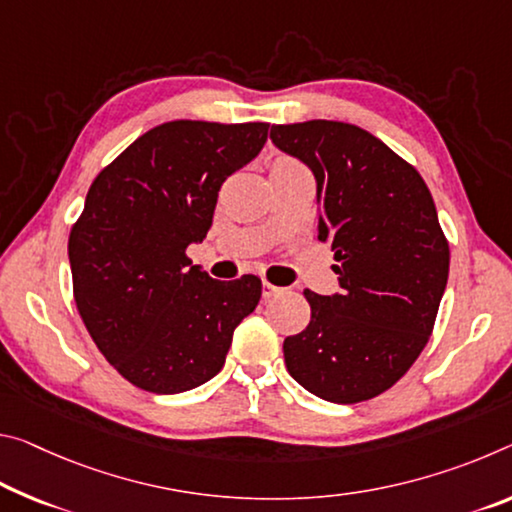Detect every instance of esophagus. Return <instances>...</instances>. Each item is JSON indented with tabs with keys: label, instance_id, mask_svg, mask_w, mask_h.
Listing matches in <instances>:
<instances>
[{
	"label": "esophagus",
	"instance_id": "1",
	"mask_svg": "<svg viewBox=\"0 0 512 512\" xmlns=\"http://www.w3.org/2000/svg\"><path fill=\"white\" fill-rule=\"evenodd\" d=\"M280 287H275V285H271L269 280H264V285H262V296L269 300V298H273V296H278L280 294Z\"/></svg>",
	"mask_w": 512,
	"mask_h": 512
}]
</instances>
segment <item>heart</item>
Instances as JSON below:
<instances>
[{"mask_svg":"<svg viewBox=\"0 0 512 512\" xmlns=\"http://www.w3.org/2000/svg\"><path fill=\"white\" fill-rule=\"evenodd\" d=\"M294 166H300L296 159L291 157H275L273 164H271V170H280V168H294Z\"/></svg>","mask_w":512,"mask_h":512,"instance_id":"b5f03b06","label":"heart"}]
</instances>
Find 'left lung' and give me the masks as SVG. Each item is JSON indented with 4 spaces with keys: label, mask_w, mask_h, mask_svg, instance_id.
Masks as SVG:
<instances>
[{
    "label": "left lung",
    "mask_w": 512,
    "mask_h": 512,
    "mask_svg": "<svg viewBox=\"0 0 512 512\" xmlns=\"http://www.w3.org/2000/svg\"><path fill=\"white\" fill-rule=\"evenodd\" d=\"M271 141L312 168L319 239L342 291L305 289L312 319L285 339L291 378L330 403H360L405 376L431 337L449 278L446 241L417 168L337 120L273 125Z\"/></svg>",
    "instance_id": "8db88e82"
}]
</instances>
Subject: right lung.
Masks as SVG:
<instances>
[{"label":"right lung","instance_id":"add662e5","mask_svg":"<svg viewBox=\"0 0 512 512\" xmlns=\"http://www.w3.org/2000/svg\"><path fill=\"white\" fill-rule=\"evenodd\" d=\"M269 123L170 120L104 166L72 225L81 321L129 383L180 394L223 369L262 280H214L186 257L212 227L218 191L264 148Z\"/></svg>","mask_w":512,"mask_h":512}]
</instances>
